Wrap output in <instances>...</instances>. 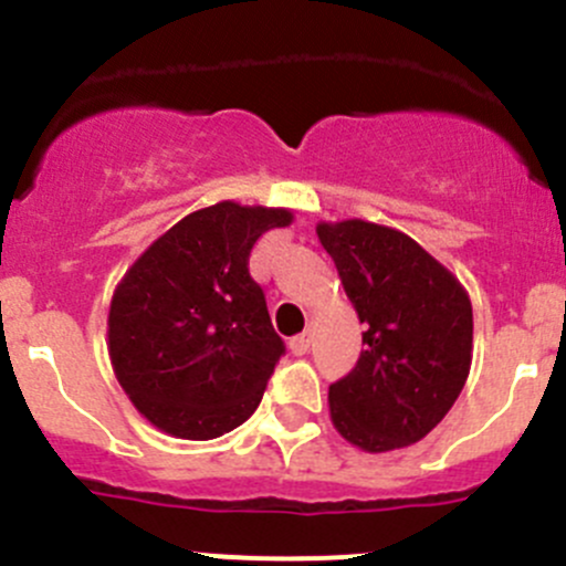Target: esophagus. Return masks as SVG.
Instances as JSON below:
<instances>
[{"label":"esophagus","instance_id":"34e87169","mask_svg":"<svg viewBox=\"0 0 566 566\" xmlns=\"http://www.w3.org/2000/svg\"><path fill=\"white\" fill-rule=\"evenodd\" d=\"M310 342H312V336H310V334H298V336H293V339H290V350H293L295 356H304V353L310 350Z\"/></svg>","mask_w":566,"mask_h":566}]
</instances>
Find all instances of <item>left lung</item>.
<instances>
[{
    "label": "left lung",
    "mask_w": 566,
    "mask_h": 566,
    "mask_svg": "<svg viewBox=\"0 0 566 566\" xmlns=\"http://www.w3.org/2000/svg\"><path fill=\"white\" fill-rule=\"evenodd\" d=\"M317 238L364 323L358 364L328 386L331 421L361 452L410 447L441 424L471 373L468 290L394 227L319 221Z\"/></svg>",
    "instance_id": "obj_1"
}]
</instances>
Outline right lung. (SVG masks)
I'll return each mask as SVG.
<instances>
[{"mask_svg":"<svg viewBox=\"0 0 566 566\" xmlns=\"http://www.w3.org/2000/svg\"><path fill=\"white\" fill-rule=\"evenodd\" d=\"M293 210L224 199L150 243L114 287L106 347L117 384L161 432L210 441L260 405L284 353L249 273L262 232Z\"/></svg>","mask_w":566,"mask_h":566,"instance_id":"1","label":"right lung"}]
</instances>
